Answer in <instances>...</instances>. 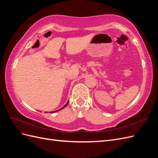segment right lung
Returning a JSON list of instances; mask_svg holds the SVG:
<instances>
[{"mask_svg":"<svg viewBox=\"0 0 158 158\" xmlns=\"http://www.w3.org/2000/svg\"><path fill=\"white\" fill-rule=\"evenodd\" d=\"M69 102L68 101V102H67V103H66L64 105V106L63 107H62V108H60V109H59V110H56V111H51L50 113H55V112H56V111H60V110H62V109H63V108H64L66 106H67V105L69 104Z\"/></svg>","mask_w":158,"mask_h":158,"instance_id":"right-lung-1","label":"right lung"}]
</instances>
